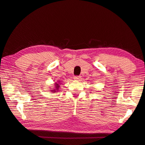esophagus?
Returning a JSON list of instances; mask_svg holds the SVG:
<instances>
[{"label":"esophagus","mask_w":145,"mask_h":145,"mask_svg":"<svg viewBox=\"0 0 145 145\" xmlns=\"http://www.w3.org/2000/svg\"><path fill=\"white\" fill-rule=\"evenodd\" d=\"M80 78H81L80 76H75L74 77V79L77 81H79L80 80Z\"/></svg>","instance_id":"esophagus-1"}]
</instances>
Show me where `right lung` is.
Segmentation results:
<instances>
[{
	"label": "right lung",
	"instance_id": "right-lung-1",
	"mask_svg": "<svg viewBox=\"0 0 145 145\" xmlns=\"http://www.w3.org/2000/svg\"><path fill=\"white\" fill-rule=\"evenodd\" d=\"M60 81L58 80L57 82H55L54 83V86H52V88H51V89H50V91H51V93H57L59 91V88H60Z\"/></svg>",
	"mask_w": 145,
	"mask_h": 145
}]
</instances>
